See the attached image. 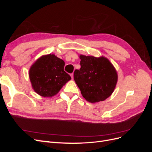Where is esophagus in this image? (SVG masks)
<instances>
[{"instance_id":"esophagus-1","label":"esophagus","mask_w":152,"mask_h":152,"mask_svg":"<svg viewBox=\"0 0 152 152\" xmlns=\"http://www.w3.org/2000/svg\"><path fill=\"white\" fill-rule=\"evenodd\" d=\"M70 76L72 77V79H73V73H71V74H70Z\"/></svg>"}]
</instances>
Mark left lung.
<instances>
[{
	"label": "left lung",
	"instance_id": "left-lung-1",
	"mask_svg": "<svg viewBox=\"0 0 152 152\" xmlns=\"http://www.w3.org/2000/svg\"><path fill=\"white\" fill-rule=\"evenodd\" d=\"M80 68L73 73L74 80L82 96L90 103L107 99L115 88L118 75L108 59L80 54Z\"/></svg>",
	"mask_w": 152,
	"mask_h": 152
}]
</instances>
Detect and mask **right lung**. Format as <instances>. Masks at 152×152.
<instances>
[{"mask_svg": "<svg viewBox=\"0 0 152 152\" xmlns=\"http://www.w3.org/2000/svg\"><path fill=\"white\" fill-rule=\"evenodd\" d=\"M65 61L54 54L43 55L32 65L29 78L32 88L42 97L51 98L59 93L71 77L64 71Z\"/></svg>", "mask_w": 152, "mask_h": 152, "instance_id": "add662e5", "label": "right lung"}]
</instances>
